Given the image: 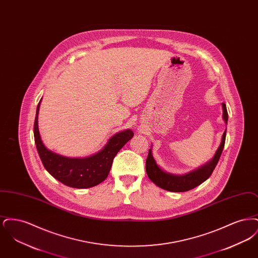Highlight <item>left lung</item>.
Here are the masks:
<instances>
[{
    "instance_id": "obj_1",
    "label": "left lung",
    "mask_w": 258,
    "mask_h": 258,
    "mask_svg": "<svg viewBox=\"0 0 258 258\" xmlns=\"http://www.w3.org/2000/svg\"><path fill=\"white\" fill-rule=\"evenodd\" d=\"M222 111H223L222 118L225 123H227L228 114H227L225 103H222ZM225 136H226V130L222 135L220 147L218 148L212 160L196 170L188 172L187 174H184V175H174V174L163 171L157 164L152 154V149H150L147 160H146V172H147L149 179L161 188L169 191H175V192H184L197 187V185L202 184L208 179L214 171L215 167L217 166L219 160L221 158L222 150L224 147Z\"/></svg>"
}]
</instances>
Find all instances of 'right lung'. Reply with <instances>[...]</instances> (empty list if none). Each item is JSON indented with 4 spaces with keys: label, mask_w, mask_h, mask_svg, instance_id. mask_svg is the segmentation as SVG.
<instances>
[{
    "label": "right lung",
    "mask_w": 258,
    "mask_h": 258,
    "mask_svg": "<svg viewBox=\"0 0 258 258\" xmlns=\"http://www.w3.org/2000/svg\"><path fill=\"white\" fill-rule=\"evenodd\" d=\"M40 101L37 104L34 136L44 168L59 182L74 188H88L103 182L109 174L115 156L133 138L134 132L125 130L113 135L102 150L88 158L63 157L50 151L42 143L37 124Z\"/></svg>",
    "instance_id": "right-lung-1"
}]
</instances>
